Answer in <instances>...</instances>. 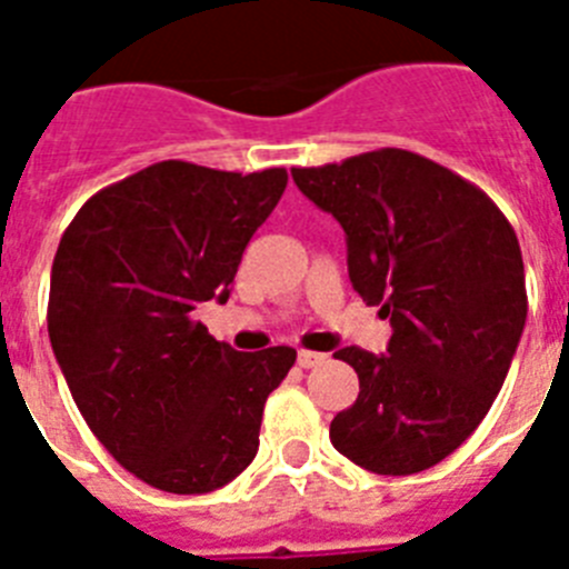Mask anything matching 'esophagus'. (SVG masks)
Returning <instances> with one entry per match:
<instances>
[{"instance_id": "34e87169", "label": "esophagus", "mask_w": 569, "mask_h": 569, "mask_svg": "<svg viewBox=\"0 0 569 569\" xmlns=\"http://www.w3.org/2000/svg\"><path fill=\"white\" fill-rule=\"evenodd\" d=\"M325 359H328V356L313 353V350H299V356H296L299 367H305V370H308V367H316V365H325Z\"/></svg>"}]
</instances>
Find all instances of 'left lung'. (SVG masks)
<instances>
[{
    "label": "left lung",
    "mask_w": 569,
    "mask_h": 569,
    "mask_svg": "<svg viewBox=\"0 0 569 569\" xmlns=\"http://www.w3.org/2000/svg\"><path fill=\"white\" fill-rule=\"evenodd\" d=\"M290 173L341 224L353 290L393 328L387 353H336L359 373V399L330 441L379 476L439 465L481 425L525 330L516 230L485 190L410 150Z\"/></svg>",
    "instance_id": "left-lung-1"
}]
</instances>
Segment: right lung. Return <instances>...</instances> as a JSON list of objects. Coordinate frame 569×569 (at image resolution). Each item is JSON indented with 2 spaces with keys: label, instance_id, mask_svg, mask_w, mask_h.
Here are the masks:
<instances>
[{
  "label": "right lung",
  "instance_id": "obj_1",
  "mask_svg": "<svg viewBox=\"0 0 569 569\" xmlns=\"http://www.w3.org/2000/svg\"><path fill=\"white\" fill-rule=\"evenodd\" d=\"M288 170L228 173L156 162L90 196L50 270L48 336L79 413L124 470L193 496L259 450L264 401L293 347L239 353L193 310L224 305Z\"/></svg>",
  "mask_w": 569,
  "mask_h": 569
}]
</instances>
